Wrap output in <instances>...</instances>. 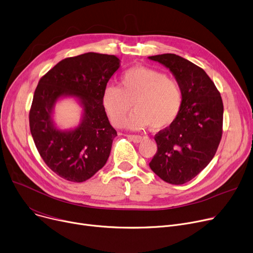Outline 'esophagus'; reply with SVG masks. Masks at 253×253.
<instances>
[{"label":"esophagus","mask_w":253,"mask_h":253,"mask_svg":"<svg viewBox=\"0 0 253 253\" xmlns=\"http://www.w3.org/2000/svg\"><path fill=\"white\" fill-rule=\"evenodd\" d=\"M128 138L133 142V143H141L143 142L146 137H142V136H135V135H129Z\"/></svg>","instance_id":"34e87169"}]
</instances>
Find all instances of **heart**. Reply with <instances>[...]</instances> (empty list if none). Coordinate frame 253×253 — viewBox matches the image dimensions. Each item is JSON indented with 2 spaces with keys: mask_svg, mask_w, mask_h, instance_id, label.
<instances>
[{
  "mask_svg": "<svg viewBox=\"0 0 253 253\" xmlns=\"http://www.w3.org/2000/svg\"><path fill=\"white\" fill-rule=\"evenodd\" d=\"M183 92L175 80L163 72L145 66H133L120 79V86L108 84L102 94V104L115 126H122L125 118L135 109L126 125L132 129L150 126L159 130L170 126L179 115Z\"/></svg>",
  "mask_w": 253,
  "mask_h": 253,
  "instance_id": "heart-1",
  "label": "heart"
}]
</instances>
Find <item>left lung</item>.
I'll use <instances>...</instances> for the list:
<instances>
[{
  "instance_id": "8db88e82",
  "label": "left lung",
  "mask_w": 253,
  "mask_h": 253,
  "mask_svg": "<svg viewBox=\"0 0 253 253\" xmlns=\"http://www.w3.org/2000/svg\"><path fill=\"white\" fill-rule=\"evenodd\" d=\"M148 58L169 68L183 92L176 120L154 137L157 152L149 167L165 182L182 185L213 158L221 139L224 105L213 82L199 66L175 54Z\"/></svg>"
}]
</instances>
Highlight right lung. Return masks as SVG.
I'll return each instance as SVG.
<instances>
[{
	"mask_svg": "<svg viewBox=\"0 0 253 253\" xmlns=\"http://www.w3.org/2000/svg\"><path fill=\"white\" fill-rule=\"evenodd\" d=\"M120 67L116 56L90 52L63 59L39 82L29 127L44 163L67 181L88 180L110 155L117 132L103 107L102 94ZM68 96L77 100L83 114L78 127L61 130L53 122V108L59 99Z\"/></svg>",
	"mask_w": 253,
	"mask_h": 253,
	"instance_id": "obj_1",
	"label": "right lung"
}]
</instances>
